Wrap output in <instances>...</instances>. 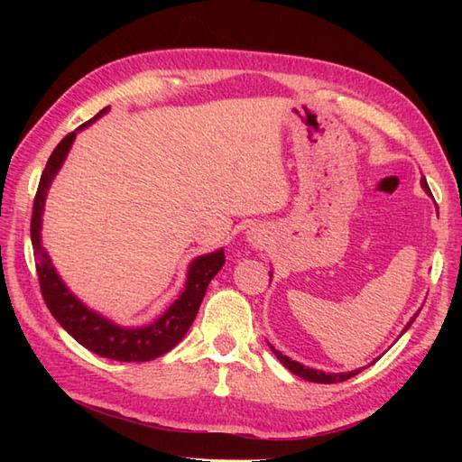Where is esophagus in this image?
Segmentation results:
<instances>
[{
	"mask_svg": "<svg viewBox=\"0 0 462 462\" xmlns=\"http://www.w3.org/2000/svg\"><path fill=\"white\" fill-rule=\"evenodd\" d=\"M254 241H258V243H260V239H258V236H256V235H254Z\"/></svg>",
	"mask_w": 462,
	"mask_h": 462,
	"instance_id": "34e87169",
	"label": "esophagus"
}]
</instances>
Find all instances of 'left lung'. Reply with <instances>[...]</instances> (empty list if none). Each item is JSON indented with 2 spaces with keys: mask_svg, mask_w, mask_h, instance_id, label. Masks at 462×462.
<instances>
[{
  "mask_svg": "<svg viewBox=\"0 0 462 462\" xmlns=\"http://www.w3.org/2000/svg\"><path fill=\"white\" fill-rule=\"evenodd\" d=\"M420 183H422V189L430 194V187H428V183H426V177H422V179H420ZM270 277H272V273H270ZM416 316H418V312H416ZM416 316H414V318H416ZM414 318H411V321L407 324V328H404V331H407V329L412 326ZM270 348H272L273 355L279 358V362H282V365H283L287 370H291V372L295 374V375L302 377V380H306V382H314V383H337V382H346L348 377H353V375H356V374H360V372H362V368H360V370H355V372L326 374V372H321V370H314V368H309V366H302L300 362L291 360L289 356H285V355L279 353L277 348H275V346H272V345H270ZM375 360H377V358H375ZM375 360H374V362H375Z\"/></svg>",
  "mask_w": 462,
  "mask_h": 462,
  "instance_id": "8db88e82",
  "label": "left lung"
}]
</instances>
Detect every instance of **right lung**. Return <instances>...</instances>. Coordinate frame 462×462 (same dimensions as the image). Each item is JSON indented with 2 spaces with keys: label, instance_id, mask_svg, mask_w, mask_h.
<instances>
[{
  "label": "right lung",
  "instance_id": "1",
  "mask_svg": "<svg viewBox=\"0 0 462 462\" xmlns=\"http://www.w3.org/2000/svg\"><path fill=\"white\" fill-rule=\"evenodd\" d=\"M109 107H104L100 114H96L90 121L82 127H87L97 117H102ZM80 127V129H82ZM77 133H69L63 141L55 146L51 156L46 163V170L42 171L40 185L34 197L32 206V219H31V239L34 248L36 260V273L40 282V291L44 302L50 309L51 316L60 321V326L79 341L88 351L97 356L119 362H146L165 355L185 337V333L192 326L194 318L199 314L200 302L206 295L208 283L212 282L214 275L226 263V254L223 250H216L212 254H204L194 258L189 265L187 285L180 297L160 316L153 324L146 328H121L114 321L106 319L104 316L96 314L87 309L71 291L65 287L61 277L55 272L53 263L42 246L40 229H42V212H44L46 194L51 185L55 173L63 165L69 148H71Z\"/></svg>",
  "mask_w": 462,
  "mask_h": 462
}]
</instances>
